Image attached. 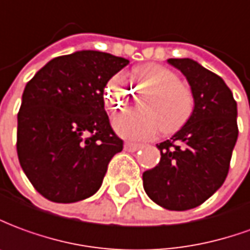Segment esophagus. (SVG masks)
Wrapping results in <instances>:
<instances>
[{"label":"esophagus","instance_id":"obj_1","mask_svg":"<svg viewBox=\"0 0 250 250\" xmlns=\"http://www.w3.org/2000/svg\"><path fill=\"white\" fill-rule=\"evenodd\" d=\"M140 144H136V143H125L124 144V149L126 152H136V150L140 149Z\"/></svg>","mask_w":250,"mask_h":250}]
</instances>
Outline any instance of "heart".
<instances>
[{"label":"heart","mask_w":250,"mask_h":250,"mask_svg":"<svg viewBox=\"0 0 250 250\" xmlns=\"http://www.w3.org/2000/svg\"><path fill=\"white\" fill-rule=\"evenodd\" d=\"M130 84L145 94L140 101V113H121L113 118V128L126 140H146L160 130L171 134L183 128L195 106L191 88L180 82L176 72L160 64L134 68ZM128 86L121 75L110 79L105 88L107 109L120 110L128 104Z\"/></svg>","instance_id":"heart-1"}]
</instances>
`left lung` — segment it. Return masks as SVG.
<instances>
[{
  "label": "left lung",
  "instance_id": "left-lung-1",
  "mask_svg": "<svg viewBox=\"0 0 250 250\" xmlns=\"http://www.w3.org/2000/svg\"><path fill=\"white\" fill-rule=\"evenodd\" d=\"M167 62L186 77L195 106L185 126L157 144L160 162L143 173V186L159 206L185 211L224 185L238 137L237 102L224 79L195 60Z\"/></svg>",
  "mask_w": 250,
  "mask_h": 250
}]
</instances>
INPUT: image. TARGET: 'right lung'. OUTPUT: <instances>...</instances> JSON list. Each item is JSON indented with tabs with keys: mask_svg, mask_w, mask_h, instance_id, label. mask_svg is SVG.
Masks as SVG:
<instances>
[{
	"mask_svg": "<svg viewBox=\"0 0 250 250\" xmlns=\"http://www.w3.org/2000/svg\"><path fill=\"white\" fill-rule=\"evenodd\" d=\"M129 60L83 49L49 60L26 83L17 116V155L37 192L74 203L100 190L124 143L105 111L104 90Z\"/></svg>",
	"mask_w": 250,
	"mask_h": 250,
	"instance_id": "obj_1",
	"label": "right lung"
}]
</instances>
